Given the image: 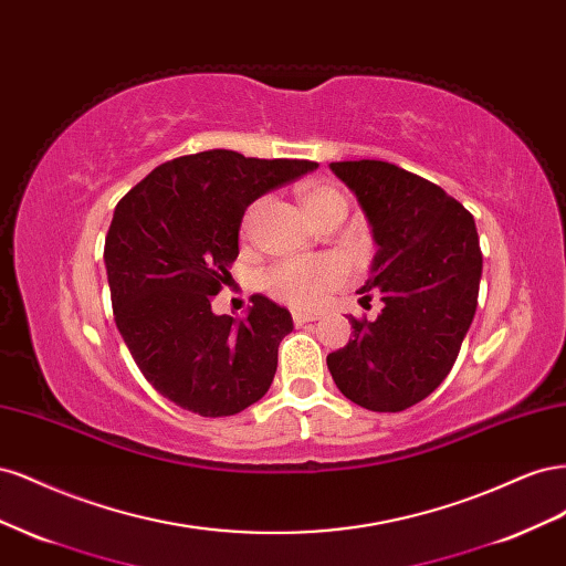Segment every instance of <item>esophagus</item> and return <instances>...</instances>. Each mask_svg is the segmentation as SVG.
<instances>
[{
    "mask_svg": "<svg viewBox=\"0 0 566 566\" xmlns=\"http://www.w3.org/2000/svg\"><path fill=\"white\" fill-rule=\"evenodd\" d=\"M321 316L318 314H304V312H293V323L295 325H304V323H312V321H318Z\"/></svg>",
    "mask_w": 566,
    "mask_h": 566,
    "instance_id": "obj_1",
    "label": "esophagus"
}]
</instances>
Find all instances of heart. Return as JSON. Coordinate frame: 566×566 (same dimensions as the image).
Masks as SVG:
<instances>
[{
	"label": "heart",
	"instance_id": "1",
	"mask_svg": "<svg viewBox=\"0 0 566 566\" xmlns=\"http://www.w3.org/2000/svg\"><path fill=\"white\" fill-rule=\"evenodd\" d=\"M304 210L316 221L328 217L335 210L347 212L345 196H342L335 186L331 184H310L302 191ZM256 210L260 202H252L243 214V235H250ZM347 266L335 256H297V260H285L266 269L262 276V285L271 297H276L290 306H300V310H310L316 306L325 295L335 290L337 285L345 283Z\"/></svg>",
	"mask_w": 566,
	"mask_h": 566
}]
</instances>
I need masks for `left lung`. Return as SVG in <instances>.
Wrapping results in <instances>:
<instances>
[{
    "label": "left lung",
    "mask_w": 566,
    "mask_h": 566,
    "mask_svg": "<svg viewBox=\"0 0 566 566\" xmlns=\"http://www.w3.org/2000/svg\"><path fill=\"white\" fill-rule=\"evenodd\" d=\"M370 221L373 273L361 302L385 310L352 316V337L328 354L339 391L375 413L422 401L451 373L476 312L482 248L472 214L441 186L382 160L331 163Z\"/></svg>",
    "instance_id": "left-lung-1"
}]
</instances>
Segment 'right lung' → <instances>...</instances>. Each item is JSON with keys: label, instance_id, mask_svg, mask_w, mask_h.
I'll return each mask as SVG.
<instances>
[{"label": "right lung", "instance_id": "obj_1", "mask_svg": "<svg viewBox=\"0 0 566 566\" xmlns=\"http://www.w3.org/2000/svg\"><path fill=\"white\" fill-rule=\"evenodd\" d=\"M318 165L202 150L167 160L117 202L106 235L113 316L144 378L202 418L235 416L269 391L285 306L254 295L245 321L212 314L231 279L248 205Z\"/></svg>", "mask_w": 566, "mask_h": 566}]
</instances>
